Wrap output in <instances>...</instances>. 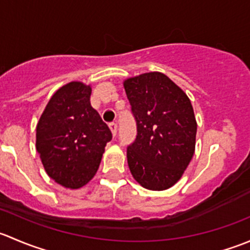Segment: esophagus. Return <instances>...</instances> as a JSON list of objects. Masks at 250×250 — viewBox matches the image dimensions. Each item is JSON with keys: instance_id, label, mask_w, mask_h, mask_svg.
Here are the masks:
<instances>
[{"instance_id": "obj_1", "label": "esophagus", "mask_w": 250, "mask_h": 250, "mask_svg": "<svg viewBox=\"0 0 250 250\" xmlns=\"http://www.w3.org/2000/svg\"><path fill=\"white\" fill-rule=\"evenodd\" d=\"M110 129H111V133H112V135L115 137L116 134H117V125H116L115 122H111L109 125Z\"/></svg>"}]
</instances>
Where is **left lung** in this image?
Returning <instances> with one entry per match:
<instances>
[{
    "mask_svg": "<svg viewBox=\"0 0 250 250\" xmlns=\"http://www.w3.org/2000/svg\"><path fill=\"white\" fill-rule=\"evenodd\" d=\"M123 85L138 129L127 148L130 173L147 190H167L195 153L197 122L190 99L162 72L127 78Z\"/></svg>",
    "mask_w": 250,
    "mask_h": 250,
    "instance_id": "obj_1",
    "label": "left lung"
}]
</instances>
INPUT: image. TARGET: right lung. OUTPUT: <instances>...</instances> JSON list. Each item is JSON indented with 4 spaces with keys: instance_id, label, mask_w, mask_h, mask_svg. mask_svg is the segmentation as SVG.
<instances>
[{
    "instance_id": "1",
    "label": "right lung",
    "mask_w": 250,
    "mask_h": 250,
    "mask_svg": "<svg viewBox=\"0 0 250 250\" xmlns=\"http://www.w3.org/2000/svg\"><path fill=\"white\" fill-rule=\"evenodd\" d=\"M90 85L60 87L36 127V150L44 170L59 185L76 190L89 183L102 162L111 130L90 105Z\"/></svg>"
}]
</instances>
